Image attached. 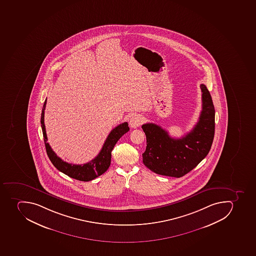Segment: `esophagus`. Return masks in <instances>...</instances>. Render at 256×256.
Returning a JSON list of instances; mask_svg holds the SVG:
<instances>
[{
  "mask_svg": "<svg viewBox=\"0 0 256 256\" xmlns=\"http://www.w3.org/2000/svg\"><path fill=\"white\" fill-rule=\"evenodd\" d=\"M144 122V116L141 115H134L130 120V125L132 128H137L142 125Z\"/></svg>",
  "mask_w": 256,
  "mask_h": 256,
  "instance_id": "esophagus-1",
  "label": "esophagus"
}]
</instances>
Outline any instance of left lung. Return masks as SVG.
<instances>
[{
  "instance_id": "1",
  "label": "left lung",
  "mask_w": 256,
  "mask_h": 256,
  "mask_svg": "<svg viewBox=\"0 0 256 256\" xmlns=\"http://www.w3.org/2000/svg\"><path fill=\"white\" fill-rule=\"evenodd\" d=\"M202 111L193 130L180 138L170 137L166 130L153 123L142 126L146 134V150L142 162L152 172L180 178L192 171L206 156L215 134V108L210 92L204 84Z\"/></svg>"
}]
</instances>
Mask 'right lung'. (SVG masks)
<instances>
[{
    "mask_svg": "<svg viewBox=\"0 0 256 256\" xmlns=\"http://www.w3.org/2000/svg\"><path fill=\"white\" fill-rule=\"evenodd\" d=\"M47 100L44 104L43 110L41 112V127L43 131L44 140L46 144V152L48 156L55 167L59 171L70 176L76 180L82 182H89L96 178L104 172L107 171L111 164V152L114 149L115 144L120 140V138L130 130L128 123L124 122L118 126L110 132L104 144L103 148L96 158L90 162L84 164H73L63 162L60 157L56 156L51 148L48 142H47L48 138L46 134V126H44V110H46Z\"/></svg>",
    "mask_w": 256,
    "mask_h": 256,
    "instance_id": "right-lung-1",
    "label": "right lung"
}]
</instances>
